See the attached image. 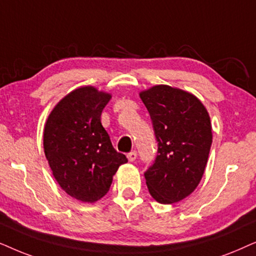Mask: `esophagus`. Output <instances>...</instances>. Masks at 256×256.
I'll return each mask as SVG.
<instances>
[{"instance_id":"esophagus-1","label":"esophagus","mask_w":256,"mask_h":256,"mask_svg":"<svg viewBox=\"0 0 256 256\" xmlns=\"http://www.w3.org/2000/svg\"><path fill=\"white\" fill-rule=\"evenodd\" d=\"M136 158H137V151H131V152L128 153V162H134Z\"/></svg>"}]
</instances>
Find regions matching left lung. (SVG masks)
Listing matches in <instances>:
<instances>
[{
    "mask_svg": "<svg viewBox=\"0 0 256 256\" xmlns=\"http://www.w3.org/2000/svg\"><path fill=\"white\" fill-rule=\"evenodd\" d=\"M151 117L158 151L144 176L160 204H174L199 185L212 145L208 112L196 96L156 85L140 92Z\"/></svg>",
    "mask_w": 256,
    "mask_h": 256,
    "instance_id": "obj_1",
    "label": "left lung"
}]
</instances>
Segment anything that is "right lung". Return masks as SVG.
Segmentation results:
<instances>
[{"label": "right lung", "mask_w": 256, "mask_h": 256, "mask_svg": "<svg viewBox=\"0 0 256 256\" xmlns=\"http://www.w3.org/2000/svg\"><path fill=\"white\" fill-rule=\"evenodd\" d=\"M111 94L92 86L70 92L54 106L44 128V153L54 179L74 199L94 202L110 190L125 154L116 151L100 122Z\"/></svg>", "instance_id": "obj_1"}]
</instances>
